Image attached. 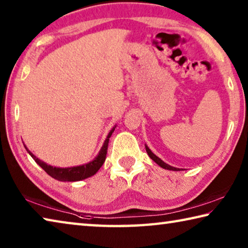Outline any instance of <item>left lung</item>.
<instances>
[{
	"instance_id": "left-lung-1",
	"label": "left lung",
	"mask_w": 248,
	"mask_h": 248,
	"mask_svg": "<svg viewBox=\"0 0 248 248\" xmlns=\"http://www.w3.org/2000/svg\"><path fill=\"white\" fill-rule=\"evenodd\" d=\"M145 150H146V153L149 154V156L153 159V161L156 163V164H158L159 166L161 167H163V169H165V170H180L179 169H176V167H173V166H170V165H169V164H166V163H164L162 161L161 158L159 157H157L156 155L155 154H153L152 153V151H151L148 146H145Z\"/></svg>"
}]
</instances>
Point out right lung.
I'll list each match as a JSON object with an SVG mask.
<instances>
[{"instance_id": "add662e5", "label": "right lung", "mask_w": 248, "mask_h": 248, "mask_svg": "<svg viewBox=\"0 0 248 248\" xmlns=\"http://www.w3.org/2000/svg\"><path fill=\"white\" fill-rule=\"evenodd\" d=\"M114 130H115V128L108 133L107 139L105 140V143L103 145L102 150L99 151L97 157H96L94 161L89 163V164H85L82 166L68 167V169H60V167L50 166L48 164H46V163H44L43 161H40V159L37 158L27 148H26V150L28 151V153L31 154V156L35 159V162L37 163V164H38L41 169L46 171V173L51 176L52 178L57 179V180H61V182H78V180H82V179H85L87 177H91V176H93L94 174L97 173L98 170L102 167V165L105 162V159H106L109 138L111 137Z\"/></svg>"}]
</instances>
